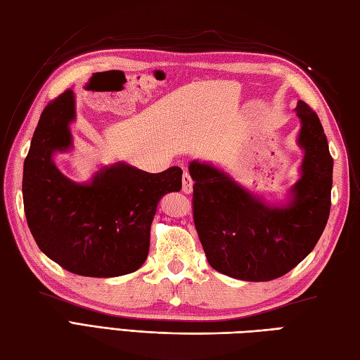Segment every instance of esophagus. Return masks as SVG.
<instances>
[{
	"mask_svg": "<svg viewBox=\"0 0 360 360\" xmlns=\"http://www.w3.org/2000/svg\"><path fill=\"white\" fill-rule=\"evenodd\" d=\"M182 192L187 195L193 192V179L187 170L182 173Z\"/></svg>",
	"mask_w": 360,
	"mask_h": 360,
	"instance_id": "obj_1",
	"label": "esophagus"
}]
</instances>
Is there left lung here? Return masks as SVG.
I'll list each match as a JSON object with an SVG mask.
<instances>
[{
    "label": "left lung",
    "mask_w": 360,
    "mask_h": 360,
    "mask_svg": "<svg viewBox=\"0 0 360 360\" xmlns=\"http://www.w3.org/2000/svg\"><path fill=\"white\" fill-rule=\"evenodd\" d=\"M302 178L286 202L248 192L218 168L192 162L193 221L213 269L246 281L283 277L314 249L331 209L333 156L316 111L298 101Z\"/></svg>",
    "instance_id": "1"
}]
</instances>
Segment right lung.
Masks as SVG:
<instances>
[{
    "mask_svg": "<svg viewBox=\"0 0 360 360\" xmlns=\"http://www.w3.org/2000/svg\"><path fill=\"white\" fill-rule=\"evenodd\" d=\"M74 93L66 89L43 110L22 168V202L35 243L63 269L83 277H119L148 257L158 202L179 192L182 170L160 173L116 164L77 184L53 164L72 145Z\"/></svg>",
    "mask_w": 360,
    "mask_h": 360,
    "instance_id": "right-lung-1",
    "label": "right lung"
}]
</instances>
